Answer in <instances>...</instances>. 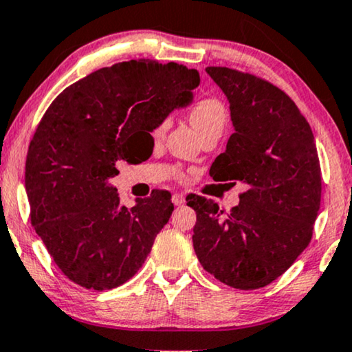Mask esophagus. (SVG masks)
<instances>
[{
	"instance_id": "34e87169",
	"label": "esophagus",
	"mask_w": 352,
	"mask_h": 352,
	"mask_svg": "<svg viewBox=\"0 0 352 352\" xmlns=\"http://www.w3.org/2000/svg\"><path fill=\"white\" fill-rule=\"evenodd\" d=\"M172 202H174L175 206H183L185 204V196L180 195V192H177V195L172 196Z\"/></svg>"
}]
</instances>
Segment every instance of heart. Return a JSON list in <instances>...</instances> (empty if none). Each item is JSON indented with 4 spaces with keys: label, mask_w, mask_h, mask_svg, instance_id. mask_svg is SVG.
I'll return each mask as SVG.
<instances>
[{
    "label": "heart",
    "mask_w": 352,
    "mask_h": 352,
    "mask_svg": "<svg viewBox=\"0 0 352 352\" xmlns=\"http://www.w3.org/2000/svg\"><path fill=\"white\" fill-rule=\"evenodd\" d=\"M190 121L192 127L196 129L197 133H204L212 127H223L225 124V108L219 98L215 97H201L192 103L188 111ZM169 121H161L160 124L155 127L153 135L162 137V133L166 132Z\"/></svg>",
    "instance_id": "b5f03b06"
}]
</instances>
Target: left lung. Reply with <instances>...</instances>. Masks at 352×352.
<instances>
[{"instance_id": "obj_1", "label": "left lung", "mask_w": 352, "mask_h": 352, "mask_svg": "<svg viewBox=\"0 0 352 352\" xmlns=\"http://www.w3.org/2000/svg\"><path fill=\"white\" fill-rule=\"evenodd\" d=\"M206 72L230 102L234 127L210 175L245 183L247 191L226 215L212 199L186 197L196 210L192 247L215 279L260 289L284 274L313 237L322 191L314 135L279 87L226 67Z\"/></svg>"}]
</instances>
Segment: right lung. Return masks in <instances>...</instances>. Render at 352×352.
<instances>
[{
    "instance_id": "obj_1",
    "label": "right lung",
    "mask_w": 352,
    "mask_h": 352,
    "mask_svg": "<svg viewBox=\"0 0 352 352\" xmlns=\"http://www.w3.org/2000/svg\"><path fill=\"white\" fill-rule=\"evenodd\" d=\"M199 73L175 62L129 60L68 86L30 142L25 190L32 225L56 265L92 290L120 287L142 268L169 221V191L121 206L110 180L135 164L151 133L192 102Z\"/></svg>"
}]
</instances>
